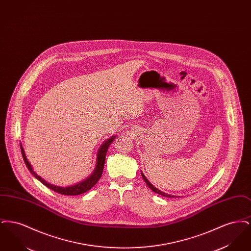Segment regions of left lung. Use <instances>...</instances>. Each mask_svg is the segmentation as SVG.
<instances>
[{"mask_svg": "<svg viewBox=\"0 0 251 251\" xmlns=\"http://www.w3.org/2000/svg\"><path fill=\"white\" fill-rule=\"evenodd\" d=\"M141 175H142V178H143L144 180H145V182L147 183V185L152 190L153 192H155V193H157V194H159V195H161V196H164V197H167V198H174L175 196H171V195H168V194H167V193H164V192L160 191V190H158L157 188H155L148 179H147V178L145 177V175H144L143 173L141 172ZM177 198V197H176Z\"/></svg>", "mask_w": 251, "mask_h": 251, "instance_id": "8db88e82", "label": "left lung"}]
</instances>
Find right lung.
Masks as SVG:
<instances>
[{
  "instance_id": "obj_1",
  "label": "right lung",
  "mask_w": 251,
  "mask_h": 251,
  "mask_svg": "<svg viewBox=\"0 0 251 251\" xmlns=\"http://www.w3.org/2000/svg\"><path fill=\"white\" fill-rule=\"evenodd\" d=\"M115 138H116V136L110 137L108 140L104 141L103 144L100 146V148L99 149L98 153H97V165H96L95 169H94L93 173L87 179L83 180L82 182H79V183H77L75 185L68 186V187H60V186L50 184V183H48L46 180H44L42 178H40L38 175H36V173L34 172L33 168L31 167L30 163L28 162L26 156H25L24 148L22 147V145H21V150H22V154H23V157H24V163H25L27 168L30 170V172L36 177V179H38L39 181H41L45 186H47L50 190L56 192V193L61 194V195L76 196V195H80V194H83V193H85V192L90 190L95 185L96 183L98 182V180L100 179L101 174H102V170H103V167H104L105 155H106V152H107L108 148L112 144V142L115 140Z\"/></svg>"
}]
</instances>
